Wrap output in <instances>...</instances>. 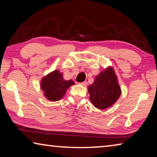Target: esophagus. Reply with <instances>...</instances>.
Returning <instances> with one entry per match:
<instances>
[{"label":"esophagus","mask_w":157,"mask_h":157,"mask_svg":"<svg viewBox=\"0 0 157 157\" xmlns=\"http://www.w3.org/2000/svg\"><path fill=\"white\" fill-rule=\"evenodd\" d=\"M79 84H80L81 86H87V84H88V83H87V81H83V82H82V83H79Z\"/></svg>","instance_id":"obj_1"}]
</instances>
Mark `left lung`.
<instances>
[{"label":"left lung","mask_w":157,"mask_h":157,"mask_svg":"<svg viewBox=\"0 0 157 157\" xmlns=\"http://www.w3.org/2000/svg\"><path fill=\"white\" fill-rule=\"evenodd\" d=\"M92 104L98 109H106L115 104L121 94L117 74L111 66L100 72L88 87Z\"/></svg>","instance_id":"left-lung-1"}]
</instances>
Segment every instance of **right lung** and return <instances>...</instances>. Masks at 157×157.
Instances as JSON below:
<instances>
[{"label": "right lung", "instance_id": "add662e5", "mask_svg": "<svg viewBox=\"0 0 157 157\" xmlns=\"http://www.w3.org/2000/svg\"><path fill=\"white\" fill-rule=\"evenodd\" d=\"M74 84L72 80L63 79V73L55 70L43 77L40 86L47 99L51 101H57L63 97L68 88Z\"/></svg>", "mask_w": 157, "mask_h": 157}]
</instances>
